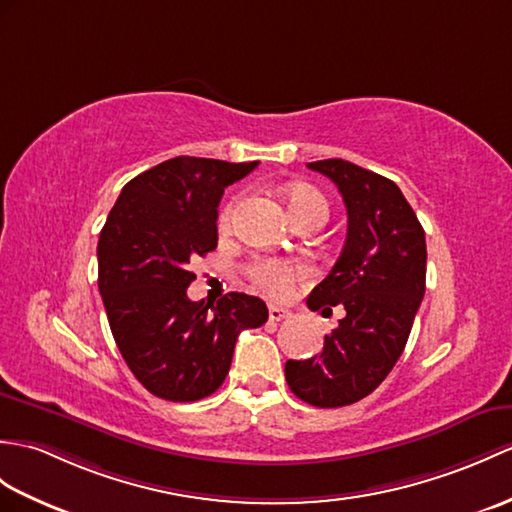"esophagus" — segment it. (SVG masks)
<instances>
[{"mask_svg": "<svg viewBox=\"0 0 512 512\" xmlns=\"http://www.w3.org/2000/svg\"><path fill=\"white\" fill-rule=\"evenodd\" d=\"M268 318H270V320H277V323H279V320L290 318V312L285 310V307H279V305H270V307H268Z\"/></svg>", "mask_w": 512, "mask_h": 512, "instance_id": "1", "label": "esophagus"}]
</instances>
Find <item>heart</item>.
Instances as JSON below:
<instances>
[{
  "label": "heart",
  "instance_id": "1",
  "mask_svg": "<svg viewBox=\"0 0 512 512\" xmlns=\"http://www.w3.org/2000/svg\"><path fill=\"white\" fill-rule=\"evenodd\" d=\"M288 207H290L292 216H299V213L312 209V207L327 209L325 198L320 196L316 189L305 187V185H296V187L288 189ZM235 209H237V198H231L220 211V218H218L220 229L229 227L233 216H235ZM248 272H251V279L257 288L268 292L270 296L285 294L296 279H301L305 275L303 268L294 266V264H285V261L270 259V257L253 261V264L248 266Z\"/></svg>",
  "mask_w": 512,
  "mask_h": 512
}]
</instances>
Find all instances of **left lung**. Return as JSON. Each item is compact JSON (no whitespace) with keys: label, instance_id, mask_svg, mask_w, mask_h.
<instances>
[{"label":"left lung","instance_id":"1","mask_svg":"<svg viewBox=\"0 0 512 512\" xmlns=\"http://www.w3.org/2000/svg\"><path fill=\"white\" fill-rule=\"evenodd\" d=\"M336 183L349 227L338 261L307 296L312 312L342 305L344 318L320 355L285 362L296 397L316 408L364 399L406 349L425 294V231L401 189L344 159L307 163Z\"/></svg>","mask_w":512,"mask_h":512}]
</instances>
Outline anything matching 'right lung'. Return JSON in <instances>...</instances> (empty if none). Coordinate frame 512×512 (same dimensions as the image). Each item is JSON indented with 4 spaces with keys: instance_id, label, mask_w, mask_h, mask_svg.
<instances>
[{
    "instance_id": "right-lung-1",
    "label": "right lung",
    "mask_w": 512,
    "mask_h": 512,
    "mask_svg": "<svg viewBox=\"0 0 512 512\" xmlns=\"http://www.w3.org/2000/svg\"><path fill=\"white\" fill-rule=\"evenodd\" d=\"M259 161L176 157L135 176L113 205L98 242V288L124 362L152 395L198 401L227 377L242 329L268 320L244 292L216 305L189 301V261L218 246L224 187Z\"/></svg>"
}]
</instances>
